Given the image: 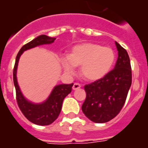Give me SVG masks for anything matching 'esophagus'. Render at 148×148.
<instances>
[{
  "label": "esophagus",
  "mask_w": 148,
  "mask_h": 148,
  "mask_svg": "<svg viewBox=\"0 0 148 148\" xmlns=\"http://www.w3.org/2000/svg\"><path fill=\"white\" fill-rule=\"evenodd\" d=\"M80 87H81V85H80L79 83H78V82H75V83H74L73 86V89L74 90H78V89H79Z\"/></svg>",
  "instance_id": "obj_1"
}]
</instances>
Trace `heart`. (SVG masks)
<instances>
[{
    "label": "heart",
    "mask_w": 148,
    "mask_h": 148,
    "mask_svg": "<svg viewBox=\"0 0 148 148\" xmlns=\"http://www.w3.org/2000/svg\"><path fill=\"white\" fill-rule=\"evenodd\" d=\"M115 60L116 52L112 48L94 43L77 45L72 49L69 56L60 59L66 73L72 75L75 66H80V75L90 82L105 77L113 68Z\"/></svg>",
    "instance_id": "obj_1"
}]
</instances>
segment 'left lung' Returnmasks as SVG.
I'll return each instance as SVG.
<instances>
[{
  "instance_id": "8db88e82",
  "label": "left lung",
  "mask_w": 148,
  "mask_h": 148,
  "mask_svg": "<svg viewBox=\"0 0 148 148\" xmlns=\"http://www.w3.org/2000/svg\"><path fill=\"white\" fill-rule=\"evenodd\" d=\"M115 43L118 58L114 69L101 79L84 86L86 97L82 110L94 123H106L120 113L132 82L127 51L119 43Z\"/></svg>"
}]
</instances>
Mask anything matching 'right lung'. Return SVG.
Returning <instances> with one entry per match:
<instances>
[{
	"label": "right lung",
	"instance_id": "right-lung-1",
	"mask_svg": "<svg viewBox=\"0 0 148 148\" xmlns=\"http://www.w3.org/2000/svg\"><path fill=\"white\" fill-rule=\"evenodd\" d=\"M56 40L55 38H51L47 35H42L38 36L35 39L31 41L20 49L17 55L15 64L13 70L14 84L16 90V99L17 103L25 117L32 123L37 125L45 126L53 123L58 118L61 112L62 102L65 97L69 94L72 91L73 83L71 84H61L55 86L49 98L42 103H33L25 99L21 92L20 88L17 81V68L20 56L27 49H32L41 45L51 44Z\"/></svg>",
	"mask_w": 148,
	"mask_h": 148
}]
</instances>
